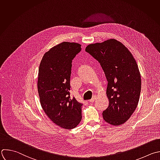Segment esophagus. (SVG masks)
Wrapping results in <instances>:
<instances>
[{
    "instance_id": "esophagus-1",
    "label": "esophagus",
    "mask_w": 160,
    "mask_h": 160,
    "mask_svg": "<svg viewBox=\"0 0 160 160\" xmlns=\"http://www.w3.org/2000/svg\"><path fill=\"white\" fill-rule=\"evenodd\" d=\"M95 97H93L92 99L90 100V103H93L95 101Z\"/></svg>"
}]
</instances>
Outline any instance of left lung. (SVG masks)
Masks as SVG:
<instances>
[{
	"instance_id": "obj_1",
	"label": "left lung",
	"mask_w": 160,
	"mask_h": 160,
	"mask_svg": "<svg viewBox=\"0 0 160 160\" xmlns=\"http://www.w3.org/2000/svg\"><path fill=\"white\" fill-rule=\"evenodd\" d=\"M85 51L98 62L108 82L109 105L103 111L104 121L114 126L124 124L134 112L140 96L141 80L135 59L114 39L89 44Z\"/></svg>"
}]
</instances>
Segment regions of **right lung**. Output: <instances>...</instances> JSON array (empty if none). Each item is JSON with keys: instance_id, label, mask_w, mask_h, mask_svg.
Here are the masks:
<instances>
[{"instance_id": "obj_1", "label": "right lung", "mask_w": 160, "mask_h": 160, "mask_svg": "<svg viewBox=\"0 0 160 160\" xmlns=\"http://www.w3.org/2000/svg\"><path fill=\"white\" fill-rule=\"evenodd\" d=\"M82 50L75 42H63L44 55L39 67L38 90L41 107L57 125L75 128L82 119L83 103L70 97L72 60Z\"/></svg>"}]
</instances>
